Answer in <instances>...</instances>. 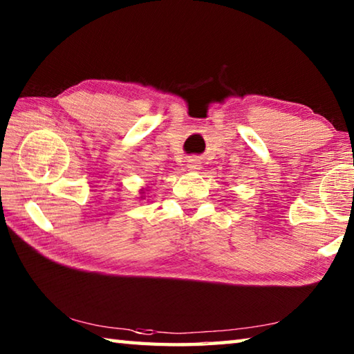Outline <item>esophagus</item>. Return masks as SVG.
<instances>
[{
  "label": "esophagus",
  "mask_w": 354,
  "mask_h": 354,
  "mask_svg": "<svg viewBox=\"0 0 354 354\" xmlns=\"http://www.w3.org/2000/svg\"><path fill=\"white\" fill-rule=\"evenodd\" d=\"M201 162H200V159H196V158H190V159H187V169L189 170H200V165Z\"/></svg>",
  "instance_id": "34e87169"
}]
</instances>
